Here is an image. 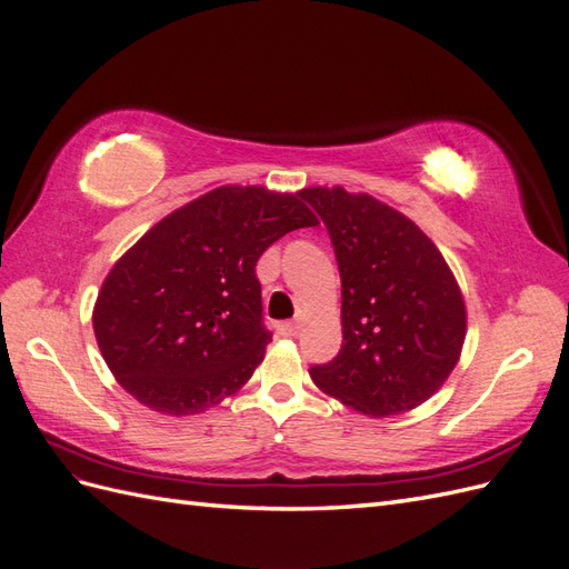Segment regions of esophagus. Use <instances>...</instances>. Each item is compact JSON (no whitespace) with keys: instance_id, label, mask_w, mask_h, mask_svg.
Masks as SVG:
<instances>
[{"instance_id":"obj_1","label":"esophagus","mask_w":569,"mask_h":569,"mask_svg":"<svg viewBox=\"0 0 569 569\" xmlns=\"http://www.w3.org/2000/svg\"><path fill=\"white\" fill-rule=\"evenodd\" d=\"M278 332H280L282 337H297L299 325H297V322H280V325H278Z\"/></svg>"}]
</instances>
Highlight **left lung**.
Wrapping results in <instances>:
<instances>
[{
  "label": "left lung",
  "instance_id": "1",
  "mask_svg": "<svg viewBox=\"0 0 569 569\" xmlns=\"http://www.w3.org/2000/svg\"><path fill=\"white\" fill-rule=\"evenodd\" d=\"M332 237L341 274V351L308 370L368 418L422 406L458 366L468 308L453 270L416 222L343 187H303Z\"/></svg>",
  "mask_w": 569,
  "mask_h": 569
}]
</instances>
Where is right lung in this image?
Masks as SVG:
<instances>
[{
  "label": "right lung",
  "instance_id": "add662e5",
  "mask_svg": "<svg viewBox=\"0 0 569 569\" xmlns=\"http://www.w3.org/2000/svg\"><path fill=\"white\" fill-rule=\"evenodd\" d=\"M318 226L301 192L222 184L161 218L101 282L92 327L130 396L197 416L242 389L272 339L261 325V253Z\"/></svg>",
  "mask_w": 569,
  "mask_h": 569
}]
</instances>
